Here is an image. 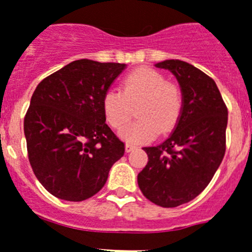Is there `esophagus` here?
<instances>
[{
	"mask_svg": "<svg viewBox=\"0 0 252 252\" xmlns=\"http://www.w3.org/2000/svg\"><path fill=\"white\" fill-rule=\"evenodd\" d=\"M134 149H136V146H134V145H132V143H126V152L133 151Z\"/></svg>",
	"mask_w": 252,
	"mask_h": 252,
	"instance_id": "34e87169",
	"label": "esophagus"
}]
</instances>
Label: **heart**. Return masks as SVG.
Here are the masks:
<instances>
[{
  "label": "heart",
  "mask_w": 252,
  "mask_h": 252,
  "mask_svg": "<svg viewBox=\"0 0 252 252\" xmlns=\"http://www.w3.org/2000/svg\"><path fill=\"white\" fill-rule=\"evenodd\" d=\"M101 105L107 123L115 129L126 126L136 106L138 119L123 128L120 136L126 141L143 142L158 132L174 128L183 109V94L181 87L168 82L162 73L141 67L123 78L120 91L107 90Z\"/></svg>",
  "instance_id": "heart-1"
}]
</instances>
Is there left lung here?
<instances>
[{"instance_id": "left-lung-1", "label": "left lung", "mask_w": 252, "mask_h": 252, "mask_svg": "<svg viewBox=\"0 0 252 252\" xmlns=\"http://www.w3.org/2000/svg\"><path fill=\"white\" fill-rule=\"evenodd\" d=\"M177 78L183 109L170 136L143 147L149 162L138 174L143 196L162 208H175L204 191L225 152L228 110L217 84L193 65L181 60L155 64Z\"/></svg>"}]
</instances>
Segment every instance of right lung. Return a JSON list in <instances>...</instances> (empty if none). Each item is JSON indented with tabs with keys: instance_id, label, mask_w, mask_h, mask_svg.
Returning <instances> with one entry per match:
<instances>
[{
	"instance_id": "add662e5",
	"label": "right lung",
	"mask_w": 252,
	"mask_h": 252,
	"mask_svg": "<svg viewBox=\"0 0 252 252\" xmlns=\"http://www.w3.org/2000/svg\"><path fill=\"white\" fill-rule=\"evenodd\" d=\"M126 67L82 59L35 88L24 119L28 158L37 179L55 197H92L124 155V143L106 124L101 101Z\"/></svg>"
}]
</instances>
